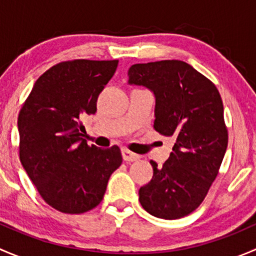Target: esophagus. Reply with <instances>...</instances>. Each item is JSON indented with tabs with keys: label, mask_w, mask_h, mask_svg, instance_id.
<instances>
[{
	"label": "esophagus",
	"mask_w": 256,
	"mask_h": 256,
	"mask_svg": "<svg viewBox=\"0 0 256 256\" xmlns=\"http://www.w3.org/2000/svg\"><path fill=\"white\" fill-rule=\"evenodd\" d=\"M121 154H122V158L124 161L126 162H132V161H136V160H138V154H134V152H131L130 150L128 148H122L121 150Z\"/></svg>",
	"instance_id": "34e87169"
}]
</instances>
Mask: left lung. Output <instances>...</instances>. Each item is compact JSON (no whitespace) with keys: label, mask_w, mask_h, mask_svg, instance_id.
<instances>
[{"label":"left lung","mask_w":256,"mask_h":256,"mask_svg":"<svg viewBox=\"0 0 256 256\" xmlns=\"http://www.w3.org/2000/svg\"><path fill=\"white\" fill-rule=\"evenodd\" d=\"M128 84L154 92V130L174 138L162 166L151 161L154 176L140 188L138 200L157 218L188 216L207 196L228 146L220 94L210 80L182 60L134 64Z\"/></svg>","instance_id":"obj_1"}]
</instances>
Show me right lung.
<instances>
[{
	"label": "right lung",
	"instance_id": "right-lung-1",
	"mask_svg": "<svg viewBox=\"0 0 256 256\" xmlns=\"http://www.w3.org/2000/svg\"><path fill=\"white\" fill-rule=\"evenodd\" d=\"M118 60L62 62L43 73L18 115L20 160L47 204L80 214L102 200L108 180L122 162L118 146L86 144L82 118L96 112V100Z\"/></svg>",
	"mask_w": 256,
	"mask_h": 256
}]
</instances>
